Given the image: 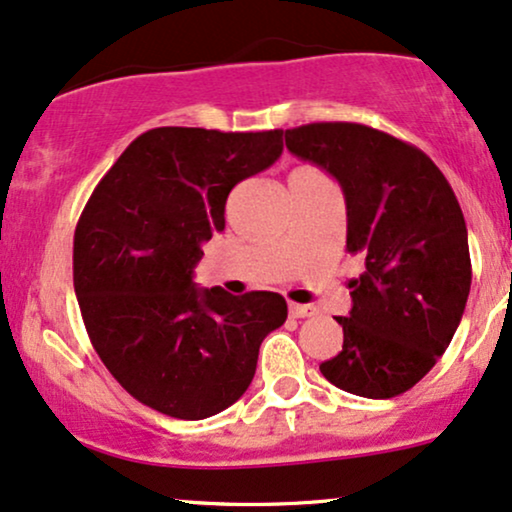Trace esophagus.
<instances>
[{"label":"esophagus","mask_w":512,"mask_h":512,"mask_svg":"<svg viewBox=\"0 0 512 512\" xmlns=\"http://www.w3.org/2000/svg\"><path fill=\"white\" fill-rule=\"evenodd\" d=\"M289 315L292 318H311V315H315V308L304 304H289Z\"/></svg>","instance_id":"obj_1"}]
</instances>
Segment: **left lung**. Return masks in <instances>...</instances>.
I'll list each match as a JSON object with an SVG mask.
<instances>
[{
  "mask_svg": "<svg viewBox=\"0 0 512 512\" xmlns=\"http://www.w3.org/2000/svg\"><path fill=\"white\" fill-rule=\"evenodd\" d=\"M287 149L337 178L346 199L349 282L344 344L325 380L365 399L415 387L451 344L468 304V227L449 180L425 151L361 123L285 130Z\"/></svg>",
  "mask_w": 512,
  "mask_h": 512,
  "instance_id": "obj_1",
  "label": "left lung"
}]
</instances>
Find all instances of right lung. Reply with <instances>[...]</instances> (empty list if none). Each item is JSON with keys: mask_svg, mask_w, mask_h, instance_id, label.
<instances>
[{"mask_svg": "<svg viewBox=\"0 0 512 512\" xmlns=\"http://www.w3.org/2000/svg\"><path fill=\"white\" fill-rule=\"evenodd\" d=\"M282 130L154 128L82 208L73 287L94 351L144 406L204 420L254 380L258 349L287 320L275 292L199 289L201 244L225 230L230 189L273 166Z\"/></svg>", "mask_w": 512, "mask_h": 512, "instance_id": "1", "label": "right lung"}]
</instances>
